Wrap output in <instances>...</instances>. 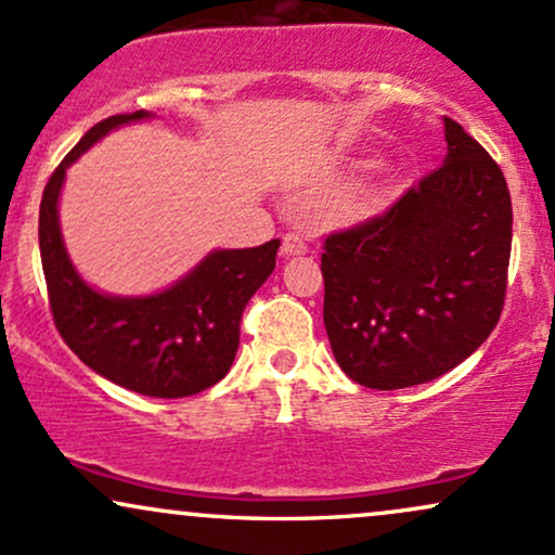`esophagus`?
Listing matches in <instances>:
<instances>
[{"instance_id": "34e87169", "label": "esophagus", "mask_w": 555, "mask_h": 555, "mask_svg": "<svg viewBox=\"0 0 555 555\" xmlns=\"http://www.w3.org/2000/svg\"><path fill=\"white\" fill-rule=\"evenodd\" d=\"M305 253H308V242H305L302 234L286 232L284 240H282V258L305 256Z\"/></svg>"}]
</instances>
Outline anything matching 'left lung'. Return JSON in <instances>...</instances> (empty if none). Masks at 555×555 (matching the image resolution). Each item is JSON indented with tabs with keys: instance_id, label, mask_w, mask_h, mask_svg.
Masks as SVG:
<instances>
[{
	"instance_id": "1",
	"label": "left lung",
	"mask_w": 555,
	"mask_h": 555,
	"mask_svg": "<svg viewBox=\"0 0 555 555\" xmlns=\"http://www.w3.org/2000/svg\"><path fill=\"white\" fill-rule=\"evenodd\" d=\"M446 162L384 214L323 240V323L354 384L393 391L449 373L506 299L512 195L499 164L443 117Z\"/></svg>"
}]
</instances>
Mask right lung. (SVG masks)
Returning a JSON list of instances; mask_svg holds the SVG:
<instances>
[{
    "label": "right lung",
    "mask_w": 555,
    "mask_h": 555,
    "mask_svg": "<svg viewBox=\"0 0 555 555\" xmlns=\"http://www.w3.org/2000/svg\"><path fill=\"white\" fill-rule=\"evenodd\" d=\"M149 117L117 114L93 125L62 158L43 188L38 245L49 308L60 336L78 358L112 384L158 399L206 391L232 367L245 305L271 276L279 240L247 250H216L167 292L154 297H106L78 276L60 232L65 171L114 127Z\"/></svg>",
    "instance_id": "right-lung-1"
}]
</instances>
